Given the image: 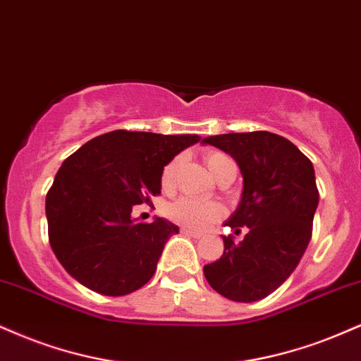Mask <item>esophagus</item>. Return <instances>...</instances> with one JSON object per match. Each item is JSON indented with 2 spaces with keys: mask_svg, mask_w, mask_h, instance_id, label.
<instances>
[{
  "mask_svg": "<svg viewBox=\"0 0 361 361\" xmlns=\"http://www.w3.org/2000/svg\"><path fill=\"white\" fill-rule=\"evenodd\" d=\"M181 233H185V235L193 237V238H200V237H202V233H200V232H195V230H192V228H186V227L181 228Z\"/></svg>",
  "mask_w": 361,
  "mask_h": 361,
  "instance_id": "obj_1",
  "label": "esophagus"
}]
</instances>
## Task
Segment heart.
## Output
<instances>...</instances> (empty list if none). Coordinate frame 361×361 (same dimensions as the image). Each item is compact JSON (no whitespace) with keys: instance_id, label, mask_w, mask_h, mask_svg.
I'll use <instances>...</instances> for the list:
<instances>
[{"instance_id":"b5f03b06","label":"heart","mask_w":361,"mask_h":361,"mask_svg":"<svg viewBox=\"0 0 361 361\" xmlns=\"http://www.w3.org/2000/svg\"><path fill=\"white\" fill-rule=\"evenodd\" d=\"M208 168L216 176V173L222 169L225 163L232 161V158L220 151H210L205 156ZM178 164H180V158H175L173 161H169L163 169L161 175V185L163 188H171L175 183ZM168 216L173 222L183 225V227L193 228V230H203L208 228L212 224H215L216 220H220L224 216V207L216 202H203V200L197 198H180L175 203L168 207Z\"/></svg>"}]
</instances>
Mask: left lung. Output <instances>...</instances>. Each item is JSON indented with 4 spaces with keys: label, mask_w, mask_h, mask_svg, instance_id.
I'll use <instances>...</instances> for the list:
<instances>
[{
    "label": "left lung",
    "mask_w": 361,
    "mask_h": 361,
    "mask_svg": "<svg viewBox=\"0 0 361 361\" xmlns=\"http://www.w3.org/2000/svg\"><path fill=\"white\" fill-rule=\"evenodd\" d=\"M235 159L244 186L225 222L247 227L244 240L224 238V255L203 267L208 284L224 298L254 302L274 293L298 267L311 240L319 193L312 163L289 139L267 131L208 136Z\"/></svg>",
    "instance_id": "1"
}]
</instances>
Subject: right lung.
I'll return each mask as SVG.
<instances>
[{
    "label": "right lung",
    "mask_w": 361,
    "mask_h": 361,
    "mask_svg": "<svg viewBox=\"0 0 361 361\" xmlns=\"http://www.w3.org/2000/svg\"><path fill=\"white\" fill-rule=\"evenodd\" d=\"M197 134L117 129L90 139L62 163L47 193L51 250L65 271L104 296H126L156 272L175 224L133 219V207L161 193L166 164ZM203 142V141H202Z\"/></svg>",
    "instance_id": "1"
}]
</instances>
